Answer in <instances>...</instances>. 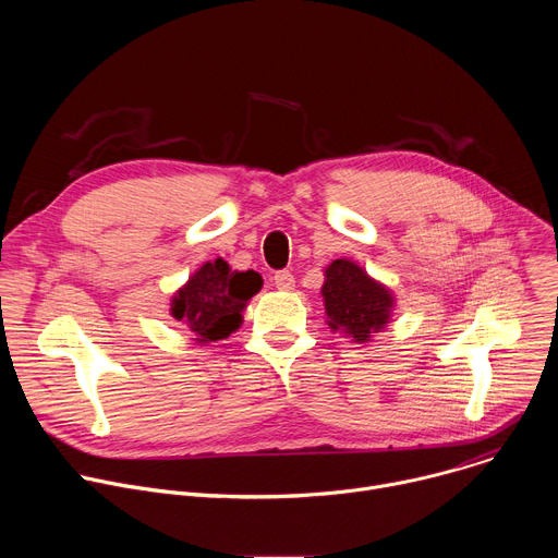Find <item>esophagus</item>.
<instances>
[{
	"label": "esophagus",
	"mask_w": 558,
	"mask_h": 558,
	"mask_svg": "<svg viewBox=\"0 0 558 558\" xmlns=\"http://www.w3.org/2000/svg\"><path fill=\"white\" fill-rule=\"evenodd\" d=\"M274 284H276V289H280V291H291V289L295 287V278H293L289 271H278V274L274 276Z\"/></svg>",
	"instance_id": "1"
}]
</instances>
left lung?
<instances>
[{"mask_svg": "<svg viewBox=\"0 0 558 558\" xmlns=\"http://www.w3.org/2000/svg\"><path fill=\"white\" fill-rule=\"evenodd\" d=\"M320 293L329 329L344 333L357 344L371 342L392 317L395 293L368 276L355 260L338 258L327 265Z\"/></svg>", "mask_w": 558, "mask_h": 558, "instance_id": "8db88e82", "label": "left lung"}]
</instances>
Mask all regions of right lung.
I'll return each instance as SVG.
<instances>
[{
  "label": "right lung",
  "instance_id": "right-lung-1",
  "mask_svg": "<svg viewBox=\"0 0 558 558\" xmlns=\"http://www.w3.org/2000/svg\"><path fill=\"white\" fill-rule=\"evenodd\" d=\"M260 289V274L231 271L222 258L207 260L172 295L170 313L196 344L218 342L241 329L243 311Z\"/></svg>",
  "mask_w": 558,
  "mask_h": 558
}]
</instances>
